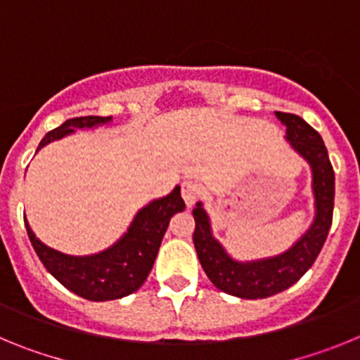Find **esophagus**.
Instances as JSON below:
<instances>
[{"instance_id":"1","label":"esophagus","mask_w":360,"mask_h":360,"mask_svg":"<svg viewBox=\"0 0 360 360\" xmlns=\"http://www.w3.org/2000/svg\"><path fill=\"white\" fill-rule=\"evenodd\" d=\"M198 196H200V187L196 186L195 182L186 180V182L182 184V198L184 202L187 203V207H191V205L198 200Z\"/></svg>"}]
</instances>
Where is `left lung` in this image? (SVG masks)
Listing matches in <instances>:
<instances>
[{
    "label": "left lung",
    "instance_id": "8db88e82",
    "mask_svg": "<svg viewBox=\"0 0 360 360\" xmlns=\"http://www.w3.org/2000/svg\"><path fill=\"white\" fill-rule=\"evenodd\" d=\"M276 115L287 126V139L292 148L307 158L314 174L316 219L310 231L281 256L240 263L227 256L224 247L212 238L209 218L202 209V203H196L193 209L196 224L193 241L202 269L216 288L241 299L270 297L292 287L314 265L332 227L335 174L323 139L294 113L276 111Z\"/></svg>",
    "mask_w": 360,
    "mask_h": 360
}]
</instances>
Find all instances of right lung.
<instances>
[{
    "label": "right lung",
    "instance_id": "1",
    "mask_svg": "<svg viewBox=\"0 0 360 360\" xmlns=\"http://www.w3.org/2000/svg\"><path fill=\"white\" fill-rule=\"evenodd\" d=\"M108 120H111V117L88 115L68 119L59 128L46 133L37 149L63 139L72 133L73 128H91ZM184 209L186 203L180 196V187H174L171 195L155 200L135 216L122 240L104 252L84 257L66 256L50 249L37 240L27 221L25 225L41 263L63 287L88 301H111L133 294L142 287L151 272L169 219Z\"/></svg>",
    "mask_w": 360,
    "mask_h": 360
}]
</instances>
